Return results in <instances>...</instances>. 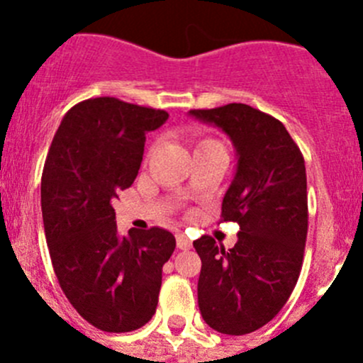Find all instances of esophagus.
<instances>
[{"label":"esophagus","mask_w":363,"mask_h":363,"mask_svg":"<svg viewBox=\"0 0 363 363\" xmlns=\"http://www.w3.org/2000/svg\"><path fill=\"white\" fill-rule=\"evenodd\" d=\"M177 247L182 251L189 250V247H191V240H189L184 233H177Z\"/></svg>","instance_id":"1"}]
</instances>
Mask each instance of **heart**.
I'll use <instances>...</instances> for the list:
<instances>
[{"mask_svg":"<svg viewBox=\"0 0 363 363\" xmlns=\"http://www.w3.org/2000/svg\"><path fill=\"white\" fill-rule=\"evenodd\" d=\"M211 144H218V142L208 140V138H205V140H200V142H199V145H196V149H199V147H205V145H211Z\"/></svg>","mask_w":363,"mask_h":363,"instance_id":"b5f03b06","label":"heart"}]
</instances>
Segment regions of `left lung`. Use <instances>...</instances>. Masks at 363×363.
Returning <instances> with one entry per match:
<instances>
[{"mask_svg":"<svg viewBox=\"0 0 363 363\" xmlns=\"http://www.w3.org/2000/svg\"><path fill=\"white\" fill-rule=\"evenodd\" d=\"M189 116L225 131L237 152L221 218L239 223V240L232 250L208 235L193 242L202 259L200 313L221 334H251L283 309L298 281L307 237L303 156L281 121L250 105Z\"/></svg>","mask_w":363,"mask_h":363,"instance_id":"obj_1","label":"left lung"}]
</instances>
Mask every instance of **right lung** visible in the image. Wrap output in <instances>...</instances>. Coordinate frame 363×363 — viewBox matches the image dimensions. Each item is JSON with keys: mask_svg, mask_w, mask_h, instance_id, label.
Wrapping results in <instances>:
<instances>
[{"mask_svg": "<svg viewBox=\"0 0 363 363\" xmlns=\"http://www.w3.org/2000/svg\"><path fill=\"white\" fill-rule=\"evenodd\" d=\"M167 119L164 111L91 98L65 113L47 155L42 216L54 272L77 313L104 332L151 320L175 250V237L158 226L121 237L112 207L137 177L145 135Z\"/></svg>", "mask_w": 363, "mask_h": 363, "instance_id": "add662e5", "label": "right lung"}]
</instances>
